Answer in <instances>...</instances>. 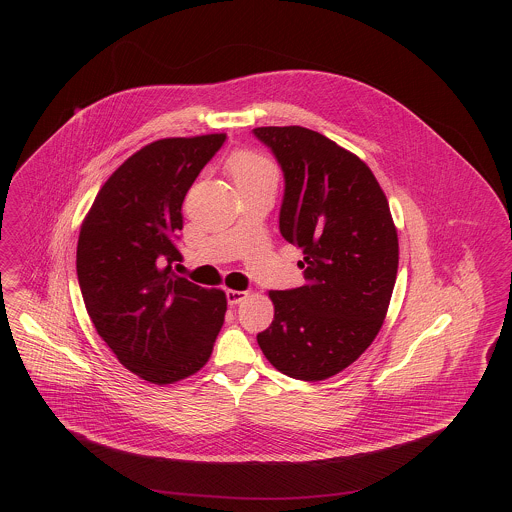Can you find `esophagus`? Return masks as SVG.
<instances>
[{
	"label": "esophagus",
	"instance_id": "34e87169",
	"mask_svg": "<svg viewBox=\"0 0 512 512\" xmlns=\"http://www.w3.org/2000/svg\"><path fill=\"white\" fill-rule=\"evenodd\" d=\"M246 292H236V290H228L226 292V301H228V305H238L242 299H246Z\"/></svg>",
	"mask_w": 512,
	"mask_h": 512
}]
</instances>
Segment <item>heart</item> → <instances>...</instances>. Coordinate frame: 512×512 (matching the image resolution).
I'll list each match as a JSON object with an SVG mask.
<instances>
[{"mask_svg":"<svg viewBox=\"0 0 512 512\" xmlns=\"http://www.w3.org/2000/svg\"><path fill=\"white\" fill-rule=\"evenodd\" d=\"M226 171L234 187L252 181H278V169L274 167V163L268 157L254 151L234 153L226 163Z\"/></svg>","mask_w":512,"mask_h":512,"instance_id":"heart-1","label":"heart"}]
</instances>
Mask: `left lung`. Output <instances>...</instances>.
<instances>
[{
  "label": "left lung",
  "instance_id": "1",
  "mask_svg": "<svg viewBox=\"0 0 512 512\" xmlns=\"http://www.w3.org/2000/svg\"><path fill=\"white\" fill-rule=\"evenodd\" d=\"M284 171L282 236L301 250L305 286L270 292L272 325L258 345L280 372L325 380L378 335L398 272L388 201L351 151L301 126L254 128Z\"/></svg>",
  "mask_w": 512,
  "mask_h": 512
}]
</instances>
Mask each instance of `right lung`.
<instances>
[{
  "instance_id": "right-lung-1",
  "label": "right lung",
  "mask_w": 512,
  "mask_h": 512,
  "mask_svg": "<svg viewBox=\"0 0 512 512\" xmlns=\"http://www.w3.org/2000/svg\"><path fill=\"white\" fill-rule=\"evenodd\" d=\"M224 134L167 138L128 157L102 185L76 246L86 311L116 359L153 384L201 370L219 335L226 295L177 276L183 199Z\"/></svg>"
}]
</instances>
